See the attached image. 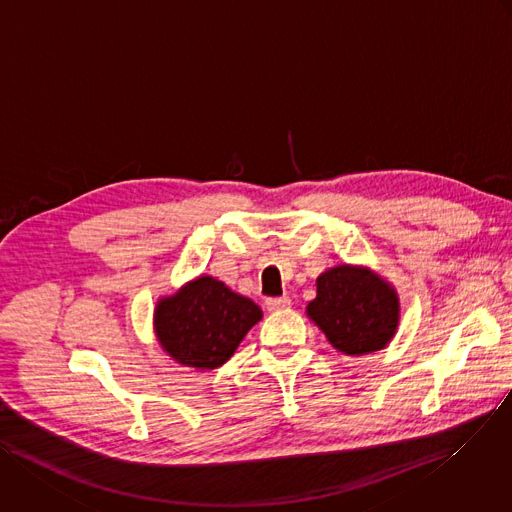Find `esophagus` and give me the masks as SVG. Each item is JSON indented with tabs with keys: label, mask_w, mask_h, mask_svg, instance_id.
<instances>
[{
	"label": "esophagus",
	"mask_w": 512,
	"mask_h": 512,
	"mask_svg": "<svg viewBox=\"0 0 512 512\" xmlns=\"http://www.w3.org/2000/svg\"><path fill=\"white\" fill-rule=\"evenodd\" d=\"M286 306H290V298H288V296H280V298H268V300H266V309H268L270 313L282 311V309H286Z\"/></svg>",
	"instance_id": "esophagus-1"
}]
</instances>
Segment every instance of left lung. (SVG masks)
Listing matches in <instances>:
<instances>
[{
	"mask_svg": "<svg viewBox=\"0 0 512 512\" xmlns=\"http://www.w3.org/2000/svg\"><path fill=\"white\" fill-rule=\"evenodd\" d=\"M399 294L381 274L359 264H337L317 278L309 317L343 355L385 349L399 327Z\"/></svg>",
	"mask_w": 512,
	"mask_h": 512,
	"instance_id": "1",
	"label": "left lung"
}]
</instances>
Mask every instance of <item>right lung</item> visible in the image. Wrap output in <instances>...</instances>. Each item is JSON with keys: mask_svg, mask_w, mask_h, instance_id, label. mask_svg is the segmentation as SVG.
<instances>
[{"mask_svg": "<svg viewBox=\"0 0 512 512\" xmlns=\"http://www.w3.org/2000/svg\"><path fill=\"white\" fill-rule=\"evenodd\" d=\"M260 319L262 311L254 300L210 274H199L157 300L153 329L161 349L175 363L212 371L236 353Z\"/></svg>", "mask_w": 512, "mask_h": 512, "instance_id": "add662e5", "label": "right lung"}]
</instances>
